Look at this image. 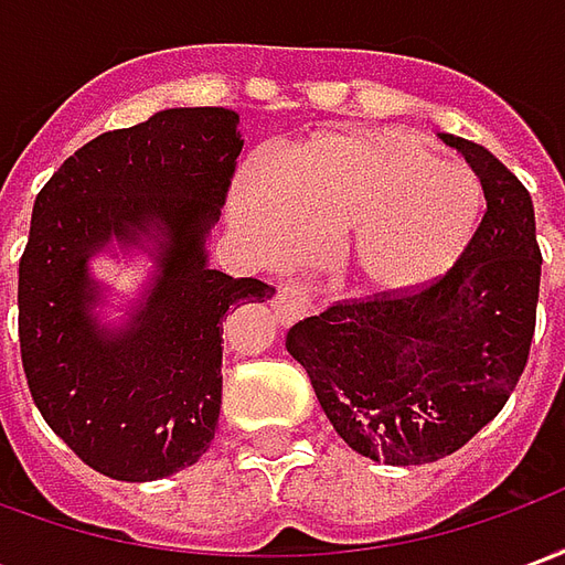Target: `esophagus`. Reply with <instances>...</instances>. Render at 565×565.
<instances>
[{
    "label": "esophagus",
    "instance_id": "obj_1",
    "mask_svg": "<svg viewBox=\"0 0 565 565\" xmlns=\"http://www.w3.org/2000/svg\"><path fill=\"white\" fill-rule=\"evenodd\" d=\"M315 308V294L311 287L302 281H281L275 290V315L284 327H290L299 318H306L308 311Z\"/></svg>",
    "mask_w": 565,
    "mask_h": 565
}]
</instances>
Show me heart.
<instances>
[{"mask_svg":"<svg viewBox=\"0 0 565 565\" xmlns=\"http://www.w3.org/2000/svg\"><path fill=\"white\" fill-rule=\"evenodd\" d=\"M484 211L478 174L408 132H339L296 148L271 181L254 172L242 221L269 247L344 242L372 294L429 284L466 254Z\"/></svg>","mask_w":565,"mask_h":565,"instance_id":"b5f03b06","label":"heart"}]
</instances>
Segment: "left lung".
<instances>
[{"label":"left lung","instance_id":"left-lung-1","mask_svg":"<svg viewBox=\"0 0 565 565\" xmlns=\"http://www.w3.org/2000/svg\"><path fill=\"white\" fill-rule=\"evenodd\" d=\"M441 139L484 186L466 254L429 284L339 299L287 332L332 429L391 466L441 460L490 424L535 332L542 250L530 190L481 145Z\"/></svg>","mask_w":565,"mask_h":565}]
</instances>
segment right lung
Segmentation results:
<instances>
[{"label":"right lung","instance_id":"obj_1","mask_svg":"<svg viewBox=\"0 0 565 565\" xmlns=\"http://www.w3.org/2000/svg\"><path fill=\"white\" fill-rule=\"evenodd\" d=\"M238 153L235 111L169 108L87 141L35 196L18 278L20 360L47 426L108 478L153 481L209 450L223 320L275 294L205 266ZM150 225L167 233L163 278L137 327L105 340L89 318L86 257Z\"/></svg>","mask_w":565,"mask_h":565}]
</instances>
